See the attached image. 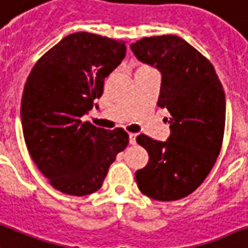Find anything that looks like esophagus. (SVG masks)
I'll return each instance as SVG.
<instances>
[{
  "instance_id": "esophagus-1",
  "label": "esophagus",
  "mask_w": 248,
  "mask_h": 248,
  "mask_svg": "<svg viewBox=\"0 0 248 248\" xmlns=\"http://www.w3.org/2000/svg\"><path fill=\"white\" fill-rule=\"evenodd\" d=\"M137 137L138 134H134V132L130 134V144H137Z\"/></svg>"
}]
</instances>
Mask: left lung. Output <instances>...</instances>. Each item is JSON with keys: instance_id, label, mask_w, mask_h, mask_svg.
<instances>
[{"instance_id": "1", "label": "left lung", "mask_w": 248, "mask_h": 248, "mask_svg": "<svg viewBox=\"0 0 248 248\" xmlns=\"http://www.w3.org/2000/svg\"><path fill=\"white\" fill-rule=\"evenodd\" d=\"M141 62L162 74L157 105L169 110L166 141L140 134L148 164L135 179L144 195L160 202L186 198L207 178L220 155L225 132V92L213 65L175 35L143 37L131 44Z\"/></svg>"}]
</instances>
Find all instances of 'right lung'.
Wrapping results in <instances>:
<instances>
[{
	"mask_svg": "<svg viewBox=\"0 0 248 248\" xmlns=\"http://www.w3.org/2000/svg\"><path fill=\"white\" fill-rule=\"evenodd\" d=\"M124 44L90 32L71 33L40 57L24 84V141L37 169L63 194L97 191L127 147L124 128L105 130L82 121L101 97L105 78L124 60Z\"/></svg>",
	"mask_w": 248,
	"mask_h": 248,
	"instance_id": "1",
	"label": "right lung"
}]
</instances>
